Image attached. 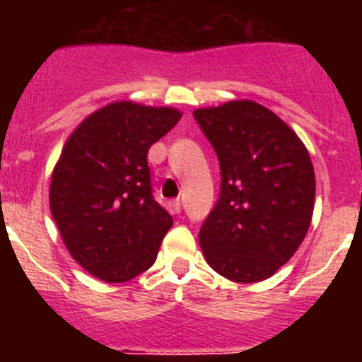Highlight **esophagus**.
I'll return each mask as SVG.
<instances>
[{
    "instance_id": "34e87169",
    "label": "esophagus",
    "mask_w": 362,
    "mask_h": 362,
    "mask_svg": "<svg viewBox=\"0 0 362 362\" xmlns=\"http://www.w3.org/2000/svg\"><path fill=\"white\" fill-rule=\"evenodd\" d=\"M170 206L175 210V212L179 214V212H181V199H172Z\"/></svg>"
}]
</instances>
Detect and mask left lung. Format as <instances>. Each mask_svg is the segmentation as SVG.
Returning <instances> with one entry per match:
<instances>
[{"label":"left lung","mask_w":362,"mask_h":362,"mask_svg":"<svg viewBox=\"0 0 362 362\" xmlns=\"http://www.w3.org/2000/svg\"><path fill=\"white\" fill-rule=\"evenodd\" d=\"M219 159L221 188L203 221L206 263L235 283H257L288 263L308 232L315 175L288 124L254 101L194 110Z\"/></svg>","instance_id":"obj_1"}]
</instances>
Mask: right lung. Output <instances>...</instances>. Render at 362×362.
I'll use <instances>...</instances> for the list:
<instances>
[{
    "instance_id": "1",
    "label": "right lung",
    "mask_w": 362,
    "mask_h": 362,
    "mask_svg": "<svg viewBox=\"0 0 362 362\" xmlns=\"http://www.w3.org/2000/svg\"><path fill=\"white\" fill-rule=\"evenodd\" d=\"M181 112L119 101L86 117L63 146L50 181V212L88 274L124 283L158 257L172 217L152 196L148 148Z\"/></svg>"
}]
</instances>
